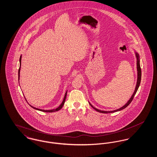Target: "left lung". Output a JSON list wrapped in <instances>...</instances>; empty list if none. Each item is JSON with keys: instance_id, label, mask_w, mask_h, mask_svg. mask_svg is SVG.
<instances>
[{"instance_id": "1", "label": "left lung", "mask_w": 157, "mask_h": 157, "mask_svg": "<svg viewBox=\"0 0 157 157\" xmlns=\"http://www.w3.org/2000/svg\"><path fill=\"white\" fill-rule=\"evenodd\" d=\"M135 56L136 58V69H137V81H136V86H135V89L134 92L133 93V94L132 95L131 97L130 98V99L128 100V101L123 106H122L121 108H118L117 109L113 110V111H102V110H99L97 108H95L89 102V104L90 105L92 106V108H93L95 111H97V112H101V113H113V112H118L120 111L121 110H122L124 109H125L126 107H127L130 104V103L132 102L133 98L134 97L135 94L136 93L138 89L140 86V83H141V67H140V55L138 54V53L136 52V51H135Z\"/></svg>"}]
</instances>
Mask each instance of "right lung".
Wrapping results in <instances>:
<instances>
[{
  "mask_svg": "<svg viewBox=\"0 0 157 157\" xmlns=\"http://www.w3.org/2000/svg\"><path fill=\"white\" fill-rule=\"evenodd\" d=\"M21 59H22V55L21 56V57H20V59H19L20 67H19V71H18V79H19V78H20V71H21ZM67 91L66 92V93H65V94L64 98H63V100L62 102V103H61V104L59 106L58 108H56V109H51V110H44V109H38V108H35V107H33V106H31L30 105V106H31V107H32L33 109H36V110H38V111H42V112H56V111H58L60 110V109H61V108L63 107V105H64V104H65V100H66V98H67Z\"/></svg>",
  "mask_w": 157,
  "mask_h": 157,
  "instance_id": "right-lung-1",
  "label": "right lung"
}]
</instances>
